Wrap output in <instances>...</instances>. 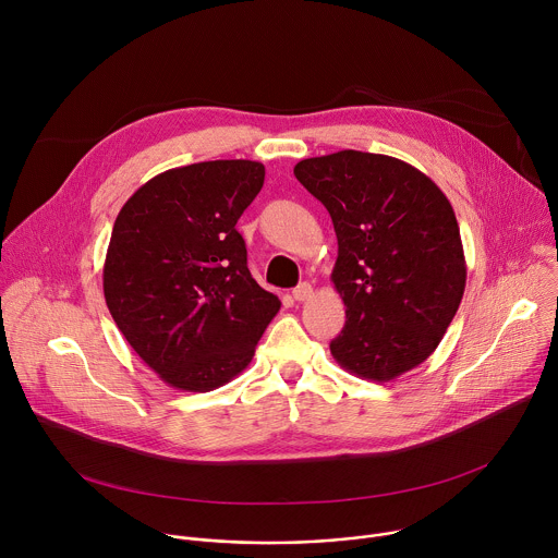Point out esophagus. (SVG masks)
<instances>
[{
  "label": "esophagus",
  "instance_id": "obj_1",
  "mask_svg": "<svg viewBox=\"0 0 558 558\" xmlns=\"http://www.w3.org/2000/svg\"><path fill=\"white\" fill-rule=\"evenodd\" d=\"M313 295V287L308 284V282H300L295 289H293V298L298 300V302H304V300H308Z\"/></svg>",
  "mask_w": 558,
  "mask_h": 558
}]
</instances>
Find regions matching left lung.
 Returning <instances> with one entry per match:
<instances>
[{"mask_svg": "<svg viewBox=\"0 0 558 558\" xmlns=\"http://www.w3.org/2000/svg\"><path fill=\"white\" fill-rule=\"evenodd\" d=\"M295 179L331 214V280L347 325L331 342L349 373L390 381L441 342L465 289L459 225L444 192L386 154L342 149L304 158Z\"/></svg>", "mask_w": 558, "mask_h": 558, "instance_id": "8db88e82", "label": "left lung"}]
</instances>
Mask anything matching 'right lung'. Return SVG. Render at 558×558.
I'll use <instances>...</instances> for the list:
<instances>
[{"label": "right lung", "instance_id": "add662e5", "mask_svg": "<svg viewBox=\"0 0 558 558\" xmlns=\"http://www.w3.org/2000/svg\"><path fill=\"white\" fill-rule=\"evenodd\" d=\"M265 183L256 161H205L141 185L121 207L104 265L114 323L166 384L214 390L254 357L280 308L250 274L235 222Z\"/></svg>", "mask_w": 558, "mask_h": 558}]
</instances>
